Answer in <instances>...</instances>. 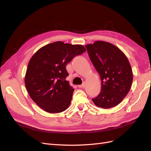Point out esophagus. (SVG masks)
I'll use <instances>...</instances> for the list:
<instances>
[{"label":"esophagus","instance_id":"obj_1","mask_svg":"<svg viewBox=\"0 0 151 151\" xmlns=\"http://www.w3.org/2000/svg\"><path fill=\"white\" fill-rule=\"evenodd\" d=\"M78 87H79V88H84V87H85V83L82 84L81 85H79V86H78Z\"/></svg>","mask_w":151,"mask_h":151}]
</instances>
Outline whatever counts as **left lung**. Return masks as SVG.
I'll return each mask as SVG.
<instances>
[{
	"instance_id": "1",
	"label": "left lung",
	"mask_w": 151,
	"mask_h": 151,
	"mask_svg": "<svg viewBox=\"0 0 151 151\" xmlns=\"http://www.w3.org/2000/svg\"><path fill=\"white\" fill-rule=\"evenodd\" d=\"M91 61L100 76L101 90L92 100L96 106L110 108L120 104L130 89L133 74L125 55L103 41L86 45Z\"/></svg>"
}]
</instances>
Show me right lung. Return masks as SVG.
Returning a JSON list of instances; mask_svg holds the SVG:
<instances>
[{
    "label": "right lung",
    "mask_w": 151,
    "mask_h": 151,
    "mask_svg": "<svg viewBox=\"0 0 151 151\" xmlns=\"http://www.w3.org/2000/svg\"><path fill=\"white\" fill-rule=\"evenodd\" d=\"M85 51L83 45L56 42L41 48L31 57L25 76L26 88L44 111L60 113L69 106L74 89L66 81L65 67Z\"/></svg>",
    "instance_id": "obj_1"
}]
</instances>
